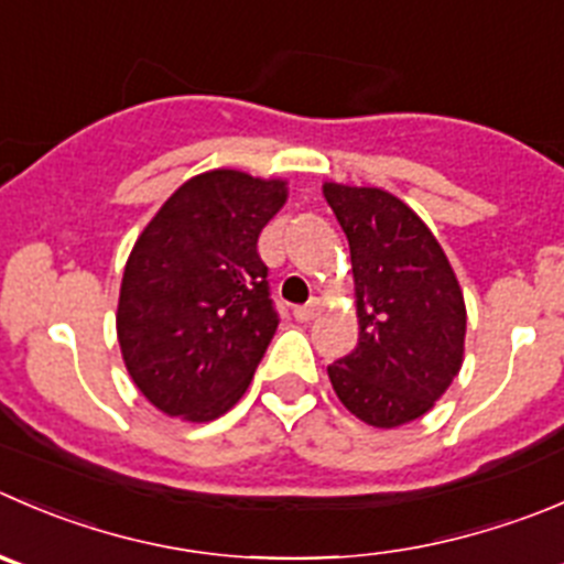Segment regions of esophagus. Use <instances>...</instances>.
<instances>
[{
    "label": "esophagus",
    "mask_w": 564,
    "mask_h": 564,
    "mask_svg": "<svg viewBox=\"0 0 564 564\" xmlns=\"http://www.w3.org/2000/svg\"><path fill=\"white\" fill-rule=\"evenodd\" d=\"M316 314H319V300H311V303L297 305V308H294V319L300 322H311Z\"/></svg>",
    "instance_id": "34e87169"
}]
</instances>
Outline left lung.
Here are the masks:
<instances>
[{"label": "left lung", "mask_w": 564, "mask_h": 564, "mask_svg": "<svg viewBox=\"0 0 564 564\" xmlns=\"http://www.w3.org/2000/svg\"><path fill=\"white\" fill-rule=\"evenodd\" d=\"M349 242L358 347L327 366L349 413L391 430L427 413L463 366L466 303L449 259L410 206L377 187L325 184Z\"/></svg>", "instance_id": "obj_1"}]
</instances>
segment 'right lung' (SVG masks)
Segmentation results:
<instances>
[{"instance_id":"obj_1","label":"right lung","mask_w":564,"mask_h":564,"mask_svg":"<svg viewBox=\"0 0 564 564\" xmlns=\"http://www.w3.org/2000/svg\"><path fill=\"white\" fill-rule=\"evenodd\" d=\"M283 200V182L200 173L134 242L118 341L134 386L162 413L212 421L248 391L281 322L259 234Z\"/></svg>"}]
</instances>
